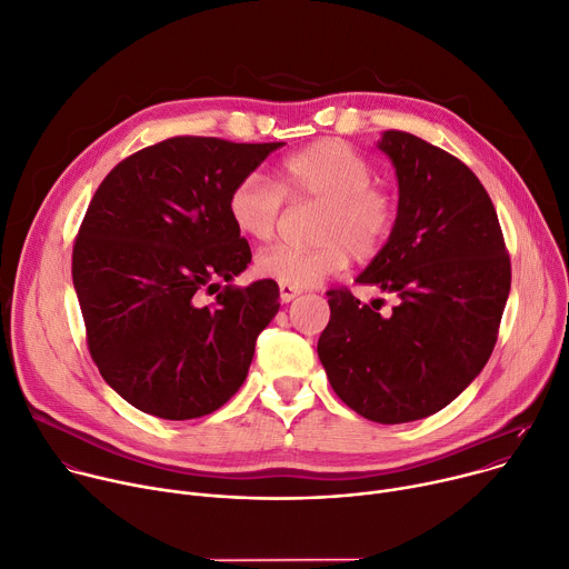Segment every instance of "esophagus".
<instances>
[{
	"instance_id": "34e87169",
	"label": "esophagus",
	"mask_w": 569,
	"mask_h": 569,
	"mask_svg": "<svg viewBox=\"0 0 569 569\" xmlns=\"http://www.w3.org/2000/svg\"><path fill=\"white\" fill-rule=\"evenodd\" d=\"M299 295H301V290H299V288H292V286L279 283V297H281V301H283V303L292 301V299H295V297H299Z\"/></svg>"
}]
</instances>
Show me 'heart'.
<instances>
[{
	"label": "heart",
	"instance_id": "1",
	"mask_svg": "<svg viewBox=\"0 0 569 569\" xmlns=\"http://www.w3.org/2000/svg\"><path fill=\"white\" fill-rule=\"evenodd\" d=\"M283 197L318 201V244L301 249L277 244L256 256L263 279L292 288H316L340 272L349 256L370 261L392 238L399 220V197L375 181V168L351 144L325 138L308 144L279 166V183L263 172L240 177L227 197V213L238 233L270 240L279 227Z\"/></svg>",
	"mask_w": 569,
	"mask_h": 569
}]
</instances>
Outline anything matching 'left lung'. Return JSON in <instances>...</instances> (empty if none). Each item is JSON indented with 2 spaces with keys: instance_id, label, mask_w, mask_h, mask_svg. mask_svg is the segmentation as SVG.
<instances>
[{
  "instance_id": "8db88e82",
  "label": "left lung",
  "mask_w": 569,
  "mask_h": 569,
  "mask_svg": "<svg viewBox=\"0 0 569 569\" xmlns=\"http://www.w3.org/2000/svg\"><path fill=\"white\" fill-rule=\"evenodd\" d=\"M377 147L395 166L399 220L356 283L397 303L381 316V299L370 306L347 288L329 290L318 356L358 416L403 425L451 403L488 363L510 258L492 199L468 166L406 131H386Z\"/></svg>"
}]
</instances>
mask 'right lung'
I'll list each match as a JSON object with an SVG mask.
<instances>
[{"label":"right lung","instance_id":"add662e5","mask_svg":"<svg viewBox=\"0 0 569 569\" xmlns=\"http://www.w3.org/2000/svg\"><path fill=\"white\" fill-rule=\"evenodd\" d=\"M281 144L177 136L131 153L99 183L74 240L72 281L99 375L138 410L194 420L247 379L279 286L229 283L251 249L227 197ZM203 289L219 292L211 305L200 303Z\"/></svg>","mask_w":569,"mask_h":569}]
</instances>
